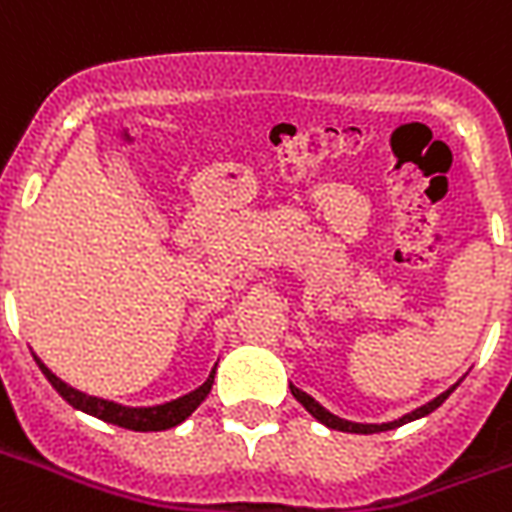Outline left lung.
Here are the masks:
<instances>
[{"instance_id":"8db88e82","label":"left lung","mask_w":512,"mask_h":512,"mask_svg":"<svg viewBox=\"0 0 512 512\" xmlns=\"http://www.w3.org/2000/svg\"><path fill=\"white\" fill-rule=\"evenodd\" d=\"M458 386V384H455ZM455 386H450L447 392H441L439 397H433L430 403H425V406H419L417 411H411V414H406V417H400L395 419V422H381V425H365V422H348V419H340V417H334L332 411H326V408L315 400V397H310L307 392H301V389H296V386L290 384V392H293V397L299 400L301 406L307 408L310 411L312 417L318 419V422H323L326 428H334V430H345V433H381V430H392L397 428V425H406V422H411V419H419V417H425V414H430V411H436V408L450 397V392L455 389Z\"/></svg>"}]
</instances>
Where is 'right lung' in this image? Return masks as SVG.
<instances>
[{
    "label": "right lung",
    "mask_w": 512,
    "mask_h": 512,
    "mask_svg": "<svg viewBox=\"0 0 512 512\" xmlns=\"http://www.w3.org/2000/svg\"><path fill=\"white\" fill-rule=\"evenodd\" d=\"M35 362H38V367L43 370V376L49 378V384L54 386V389H57V392H60V395L65 397L73 408H79V411H84V414H93V417L104 419V422H112V425H117V428L142 430V433H147V430H169V428H175V425H180L186 417H191V411L200 406L202 400L208 397V392H211L213 373H216V370H211V376H208L205 384L197 386V389L189 392V395L178 397V400H169V403H161V406L131 408V406H120V403H112V400H101V397L84 395V392L73 389V386H68L65 381H60V378L54 376L49 367L40 362L38 356H35Z\"/></svg>",
    "instance_id": "add662e5"
}]
</instances>
